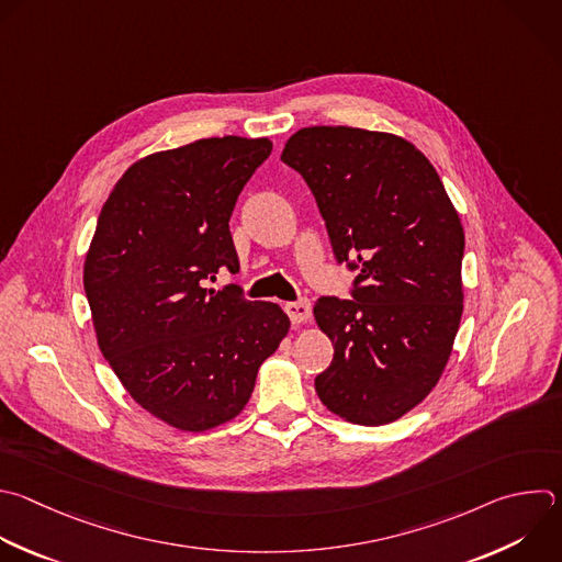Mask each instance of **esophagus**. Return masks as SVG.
Instances as JSON below:
<instances>
[{
    "label": "esophagus",
    "instance_id": "34e87169",
    "mask_svg": "<svg viewBox=\"0 0 562 562\" xmlns=\"http://www.w3.org/2000/svg\"><path fill=\"white\" fill-rule=\"evenodd\" d=\"M284 311L289 313V317H291L293 324H304V322H308V317H311V302H308V300L289 302V304L284 306Z\"/></svg>",
    "mask_w": 562,
    "mask_h": 562
}]
</instances>
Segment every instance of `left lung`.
<instances>
[{
	"mask_svg": "<svg viewBox=\"0 0 562 562\" xmlns=\"http://www.w3.org/2000/svg\"><path fill=\"white\" fill-rule=\"evenodd\" d=\"M302 173L352 300L319 297L333 361L319 402L348 424L386 426L439 384L463 315L465 234L432 162L406 138L348 125L297 130L280 156Z\"/></svg>",
	"mask_w": 562,
	"mask_h": 562,
	"instance_id": "left-lung-1",
	"label": "left lung"
}]
</instances>
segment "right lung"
I'll return each instance as SVG.
<instances>
[{
	"mask_svg": "<svg viewBox=\"0 0 562 562\" xmlns=\"http://www.w3.org/2000/svg\"><path fill=\"white\" fill-rule=\"evenodd\" d=\"M267 136L201 138L132 162L110 192L83 262L97 344L127 395L182 432L236 419L289 315L249 302L229 234L236 201L267 160Z\"/></svg>",
	"mask_w": 562,
	"mask_h": 562,
	"instance_id": "1",
	"label": "right lung"
}]
</instances>
